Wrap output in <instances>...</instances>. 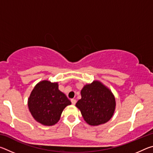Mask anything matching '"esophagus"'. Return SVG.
Returning a JSON list of instances; mask_svg holds the SVG:
<instances>
[{
    "instance_id": "1",
    "label": "esophagus",
    "mask_w": 153,
    "mask_h": 153,
    "mask_svg": "<svg viewBox=\"0 0 153 153\" xmlns=\"http://www.w3.org/2000/svg\"><path fill=\"white\" fill-rule=\"evenodd\" d=\"M71 103H72V105H74L76 103V100H75V99H71Z\"/></svg>"
}]
</instances>
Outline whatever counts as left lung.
<instances>
[{
  "label": "left lung",
  "instance_id": "left-lung-1",
  "mask_svg": "<svg viewBox=\"0 0 153 153\" xmlns=\"http://www.w3.org/2000/svg\"><path fill=\"white\" fill-rule=\"evenodd\" d=\"M82 98L76 104L84 121L92 126L104 124L113 117L115 98L111 90L101 82L94 80L81 90Z\"/></svg>",
  "mask_w": 153,
  "mask_h": 153
}]
</instances>
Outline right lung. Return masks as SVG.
Returning <instances> with one entry per match:
<instances>
[{"label":"right lung","instance_id":"obj_1","mask_svg":"<svg viewBox=\"0 0 153 153\" xmlns=\"http://www.w3.org/2000/svg\"><path fill=\"white\" fill-rule=\"evenodd\" d=\"M71 102L59 90L58 82L42 80L33 88L27 100L28 108L33 119L44 126L56 124L61 113Z\"/></svg>","mask_w":153,"mask_h":153}]
</instances>
